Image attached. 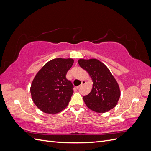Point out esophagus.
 <instances>
[{
	"instance_id": "obj_1",
	"label": "esophagus",
	"mask_w": 151,
	"mask_h": 151,
	"mask_svg": "<svg viewBox=\"0 0 151 151\" xmlns=\"http://www.w3.org/2000/svg\"><path fill=\"white\" fill-rule=\"evenodd\" d=\"M86 84V81H82V83H81V85H79V86H77V89H79L81 86H83V85H84V84Z\"/></svg>"
}]
</instances>
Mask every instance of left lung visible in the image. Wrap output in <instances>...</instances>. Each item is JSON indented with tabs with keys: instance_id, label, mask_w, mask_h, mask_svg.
I'll return each instance as SVG.
<instances>
[{
	"instance_id": "obj_1",
	"label": "left lung",
	"mask_w": 151,
	"mask_h": 151,
	"mask_svg": "<svg viewBox=\"0 0 151 151\" xmlns=\"http://www.w3.org/2000/svg\"><path fill=\"white\" fill-rule=\"evenodd\" d=\"M78 63L89 73L93 81L92 91L83 97L87 106L97 113H105L113 108L120 97V91L107 67L94 58L80 59Z\"/></svg>"
}]
</instances>
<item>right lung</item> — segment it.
Segmentation results:
<instances>
[{
  "label": "right lung",
  "mask_w": 151,
  "mask_h": 151,
  "mask_svg": "<svg viewBox=\"0 0 151 151\" xmlns=\"http://www.w3.org/2000/svg\"><path fill=\"white\" fill-rule=\"evenodd\" d=\"M73 63L72 58L53 59L36 75L30 91L33 102L42 111L58 113L70 101L74 85L66 78V74Z\"/></svg>",
  "instance_id": "1"
}]
</instances>
